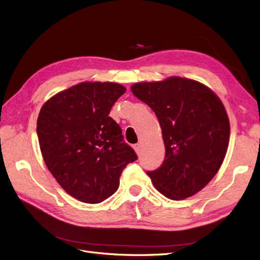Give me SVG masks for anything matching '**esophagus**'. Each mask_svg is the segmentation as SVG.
<instances>
[{"label": "esophagus", "mask_w": 260, "mask_h": 260, "mask_svg": "<svg viewBox=\"0 0 260 260\" xmlns=\"http://www.w3.org/2000/svg\"><path fill=\"white\" fill-rule=\"evenodd\" d=\"M133 148H134V150L136 151L137 154H139V152H140V145H139V143H136V145H134Z\"/></svg>", "instance_id": "1"}]
</instances>
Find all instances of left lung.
Returning a JSON list of instances; mask_svg holds the SVG:
<instances>
[{
	"instance_id": "8db88e82",
	"label": "left lung",
	"mask_w": 260,
	"mask_h": 260,
	"mask_svg": "<svg viewBox=\"0 0 260 260\" xmlns=\"http://www.w3.org/2000/svg\"><path fill=\"white\" fill-rule=\"evenodd\" d=\"M131 90L155 112L165 143L161 166L148 171L153 185L172 200L197 194L227 152L230 124L222 101L207 85L182 77L138 82Z\"/></svg>"
}]
</instances>
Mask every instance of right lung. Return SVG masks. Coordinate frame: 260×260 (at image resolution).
I'll use <instances>...</instances> for the list:
<instances>
[{"label": "right lung", "mask_w": 260, "mask_h": 260, "mask_svg": "<svg viewBox=\"0 0 260 260\" xmlns=\"http://www.w3.org/2000/svg\"><path fill=\"white\" fill-rule=\"evenodd\" d=\"M126 91L115 82H81L48 100L38 114L37 136L47 168L62 188L85 204L117 191L136 153L109 112Z\"/></svg>", "instance_id": "1"}]
</instances>
